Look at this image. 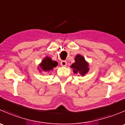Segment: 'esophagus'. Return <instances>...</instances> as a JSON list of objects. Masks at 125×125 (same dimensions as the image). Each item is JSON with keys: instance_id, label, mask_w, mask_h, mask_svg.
I'll list each match as a JSON object with an SVG mask.
<instances>
[{"instance_id": "esophagus-1", "label": "esophagus", "mask_w": 125, "mask_h": 125, "mask_svg": "<svg viewBox=\"0 0 125 125\" xmlns=\"http://www.w3.org/2000/svg\"><path fill=\"white\" fill-rule=\"evenodd\" d=\"M60 65H61L62 66H66V65H67V62L65 60H62L60 62Z\"/></svg>"}]
</instances>
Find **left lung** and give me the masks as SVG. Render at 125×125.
<instances>
[{
    "label": "left lung",
    "mask_w": 125,
    "mask_h": 125,
    "mask_svg": "<svg viewBox=\"0 0 125 125\" xmlns=\"http://www.w3.org/2000/svg\"><path fill=\"white\" fill-rule=\"evenodd\" d=\"M88 63L85 61L83 56L78 54L75 58V63L73 64L71 68L73 69L75 74H79L82 76H84L89 71Z\"/></svg>",
    "instance_id": "1"
}]
</instances>
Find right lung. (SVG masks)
Segmentation results:
<instances>
[{"instance_id": "right-lung-1", "label": "right lung", "mask_w": 125, "mask_h": 125, "mask_svg": "<svg viewBox=\"0 0 125 125\" xmlns=\"http://www.w3.org/2000/svg\"><path fill=\"white\" fill-rule=\"evenodd\" d=\"M58 63L56 61H53L51 60V58L46 57L42 62L40 66L42 70L47 72L50 70H52L54 68L56 67Z\"/></svg>"}]
</instances>
